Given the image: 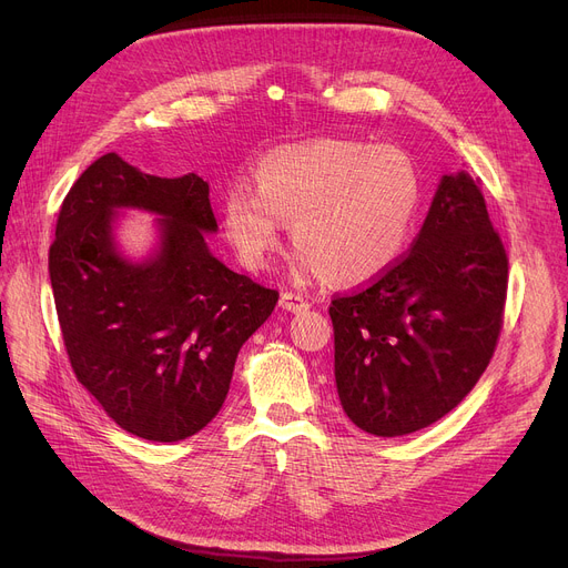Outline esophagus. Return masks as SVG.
Returning <instances> with one entry per match:
<instances>
[{"label":"esophagus","instance_id":"1","mask_svg":"<svg viewBox=\"0 0 568 568\" xmlns=\"http://www.w3.org/2000/svg\"><path fill=\"white\" fill-rule=\"evenodd\" d=\"M281 308L283 311H290V313H304L311 308V304L304 300L302 294L296 292H281Z\"/></svg>","mask_w":568,"mask_h":568}]
</instances>
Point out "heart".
<instances>
[{
    "label": "heart",
    "mask_w": 568,
    "mask_h": 568,
    "mask_svg": "<svg viewBox=\"0 0 568 568\" xmlns=\"http://www.w3.org/2000/svg\"><path fill=\"white\" fill-rule=\"evenodd\" d=\"M422 206V179L394 146L315 140L268 152L255 186L223 195V221L239 260L262 268L292 221L296 262L341 285L382 276L403 257Z\"/></svg>",
    "instance_id": "1"
}]
</instances>
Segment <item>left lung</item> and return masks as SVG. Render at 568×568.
I'll return each mask as SVG.
<instances>
[{"label":"left lung","mask_w":568,"mask_h":568,"mask_svg":"<svg viewBox=\"0 0 568 568\" xmlns=\"http://www.w3.org/2000/svg\"><path fill=\"white\" fill-rule=\"evenodd\" d=\"M509 257L479 179L444 174L412 248L382 276L334 294V371L345 414L377 437L449 414L490 364Z\"/></svg>","instance_id":"1"}]
</instances>
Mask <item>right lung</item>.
<instances>
[{"instance_id":"1","label":"right lung","mask_w":568,"mask_h":568,"mask_svg":"<svg viewBox=\"0 0 568 568\" xmlns=\"http://www.w3.org/2000/svg\"><path fill=\"white\" fill-rule=\"evenodd\" d=\"M116 205L166 216L156 261L118 257ZM216 227L204 179L144 174L116 154L89 165L59 209L48 268L71 368L110 419L142 439L179 442L214 419L239 349L278 302L276 290L209 253L204 232Z\"/></svg>"}]
</instances>
